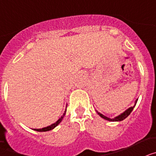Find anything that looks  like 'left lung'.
<instances>
[{
    "label": "left lung",
    "instance_id": "1",
    "mask_svg": "<svg viewBox=\"0 0 156 156\" xmlns=\"http://www.w3.org/2000/svg\"><path fill=\"white\" fill-rule=\"evenodd\" d=\"M137 99L136 101H135V105L134 106L136 105V104H137ZM134 106H133V107H130V108H129L128 109H126V111L124 112H122V114H120V115H119L118 116L115 117V118H113V119H111V118H108V117L105 116V115H102L101 113H100L99 112L97 111L98 114L99 115H100L101 118H103V119H106V120H108V121H112V122H114V121H122L123 120V119H125L126 118V117L128 116V115H129V114L131 113V112L133 111V108H134Z\"/></svg>",
    "mask_w": 156,
    "mask_h": 156
}]
</instances>
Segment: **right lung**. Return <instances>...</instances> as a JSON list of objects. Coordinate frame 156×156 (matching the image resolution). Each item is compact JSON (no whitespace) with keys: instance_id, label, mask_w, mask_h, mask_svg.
<instances>
[{"instance_id":"1","label":"right lung","mask_w":156,"mask_h":156,"mask_svg":"<svg viewBox=\"0 0 156 156\" xmlns=\"http://www.w3.org/2000/svg\"><path fill=\"white\" fill-rule=\"evenodd\" d=\"M66 111H65V112H64V113H63V115L61 116V118H60V119H59L57 121V122H55V123H53V124H51V125H50V126H47V127L42 128V129H34V130H36V131H39V132H45V131H48V130H51V129H53L55 127V126H57L58 125L59 123H60V122H62V120L63 117H64V115H65V114H66Z\"/></svg>"}]
</instances>
